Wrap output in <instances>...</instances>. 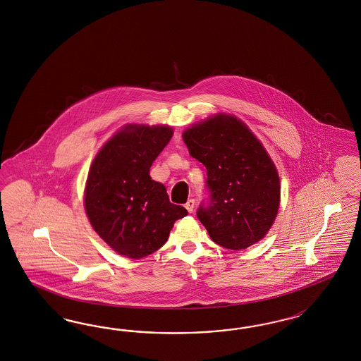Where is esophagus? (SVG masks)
Here are the masks:
<instances>
[{
	"label": "esophagus",
	"instance_id": "esophagus-1",
	"mask_svg": "<svg viewBox=\"0 0 361 361\" xmlns=\"http://www.w3.org/2000/svg\"><path fill=\"white\" fill-rule=\"evenodd\" d=\"M185 209L189 213H192L193 209H195V200H188L185 204Z\"/></svg>",
	"mask_w": 361,
	"mask_h": 361
}]
</instances>
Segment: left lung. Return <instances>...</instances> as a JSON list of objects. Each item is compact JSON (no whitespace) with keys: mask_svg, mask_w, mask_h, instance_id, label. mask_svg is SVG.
Listing matches in <instances>:
<instances>
[{"mask_svg":"<svg viewBox=\"0 0 361 361\" xmlns=\"http://www.w3.org/2000/svg\"><path fill=\"white\" fill-rule=\"evenodd\" d=\"M192 157L208 171L210 205L197 217L213 242L243 250L264 238L281 204V181L270 154L234 115L219 112L183 132Z\"/></svg>","mask_w":361,"mask_h":361,"instance_id":"8db88e82","label":"left lung"}]
</instances>
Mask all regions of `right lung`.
<instances>
[{
	"instance_id": "right-lung-1",
	"label": "right lung",
	"mask_w": 361,
	"mask_h": 361,
	"mask_svg": "<svg viewBox=\"0 0 361 361\" xmlns=\"http://www.w3.org/2000/svg\"><path fill=\"white\" fill-rule=\"evenodd\" d=\"M173 136L166 124L128 123L102 145L90 165L83 204L88 221L114 252L142 259L164 245L185 208L171 204L149 168Z\"/></svg>"
}]
</instances>
